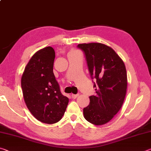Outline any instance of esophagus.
<instances>
[{"label":"esophagus","instance_id":"34e87169","mask_svg":"<svg viewBox=\"0 0 151 151\" xmlns=\"http://www.w3.org/2000/svg\"><path fill=\"white\" fill-rule=\"evenodd\" d=\"M78 96V94H73L72 95H71V96H72V98H73V99H76V97H77Z\"/></svg>","mask_w":151,"mask_h":151}]
</instances>
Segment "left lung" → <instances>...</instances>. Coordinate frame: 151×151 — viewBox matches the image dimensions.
Here are the masks:
<instances>
[{"label":"left lung","instance_id":"8db88e82","mask_svg":"<svg viewBox=\"0 0 151 151\" xmlns=\"http://www.w3.org/2000/svg\"><path fill=\"white\" fill-rule=\"evenodd\" d=\"M85 55L88 71L94 83L95 95L83 109L84 117L95 125L106 124L119 111L124 103L127 75L124 62L113 49L102 43L79 44Z\"/></svg>","mask_w":151,"mask_h":151}]
</instances>
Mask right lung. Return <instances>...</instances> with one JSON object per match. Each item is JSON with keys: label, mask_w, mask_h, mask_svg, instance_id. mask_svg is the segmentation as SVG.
Returning <instances> with one entry per match:
<instances>
[{"label": "right lung", "mask_w": 151, "mask_h": 151, "mask_svg": "<svg viewBox=\"0 0 151 151\" xmlns=\"http://www.w3.org/2000/svg\"><path fill=\"white\" fill-rule=\"evenodd\" d=\"M55 58V50L51 47L37 51L28 63L21 78L27 108L37 120L47 124L59 121L68 103L53 73Z\"/></svg>", "instance_id": "1"}]
</instances>
